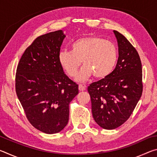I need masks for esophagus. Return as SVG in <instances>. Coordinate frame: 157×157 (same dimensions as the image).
<instances>
[{"mask_svg":"<svg viewBox=\"0 0 157 157\" xmlns=\"http://www.w3.org/2000/svg\"><path fill=\"white\" fill-rule=\"evenodd\" d=\"M86 89V86H84V85H82V84H79V90L80 91H83L84 90Z\"/></svg>","mask_w":157,"mask_h":157,"instance_id":"esophagus-1","label":"esophagus"}]
</instances>
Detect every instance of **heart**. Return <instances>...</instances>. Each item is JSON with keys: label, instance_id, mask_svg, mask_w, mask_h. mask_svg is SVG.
I'll return each mask as SVG.
<instances>
[{"label": "heart", "instance_id": "b5f03b06", "mask_svg": "<svg viewBox=\"0 0 157 157\" xmlns=\"http://www.w3.org/2000/svg\"><path fill=\"white\" fill-rule=\"evenodd\" d=\"M71 51L59 54V62L70 77H75L82 63L84 65L76 78L86 81L94 75L105 78L112 73L118 58V48L113 42L97 36H86L71 44Z\"/></svg>", "mask_w": 157, "mask_h": 157}]
</instances>
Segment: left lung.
<instances>
[{
    "label": "left lung",
    "mask_w": 157,
    "mask_h": 157,
    "mask_svg": "<svg viewBox=\"0 0 157 157\" xmlns=\"http://www.w3.org/2000/svg\"><path fill=\"white\" fill-rule=\"evenodd\" d=\"M118 59L109 75L88 87L95 121L105 129H116L131 116L143 92L142 64L139 53L123 34L113 30Z\"/></svg>",
    "instance_id": "obj_1"
}]
</instances>
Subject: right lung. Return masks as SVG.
Segmentation results:
<instances>
[{"label":"right lung","instance_id":"add662e5","mask_svg":"<svg viewBox=\"0 0 157 157\" xmlns=\"http://www.w3.org/2000/svg\"><path fill=\"white\" fill-rule=\"evenodd\" d=\"M62 30L37 37L23 53L16 73V92L28 120L46 134H56L68 124L69 104L78 85L59 62Z\"/></svg>","mask_w":157,"mask_h":157}]
</instances>
